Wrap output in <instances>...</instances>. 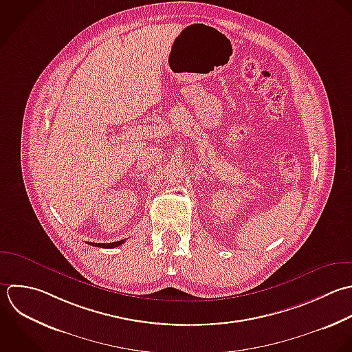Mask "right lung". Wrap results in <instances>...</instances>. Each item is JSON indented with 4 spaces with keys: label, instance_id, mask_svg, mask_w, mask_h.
<instances>
[{
    "label": "right lung",
    "instance_id": "right-lung-1",
    "mask_svg": "<svg viewBox=\"0 0 352 352\" xmlns=\"http://www.w3.org/2000/svg\"><path fill=\"white\" fill-rule=\"evenodd\" d=\"M124 243V240H120V241H115V243H109V244H100V243H89L90 245L93 247H100V248H115V247H119Z\"/></svg>",
    "mask_w": 352,
    "mask_h": 352
}]
</instances>
